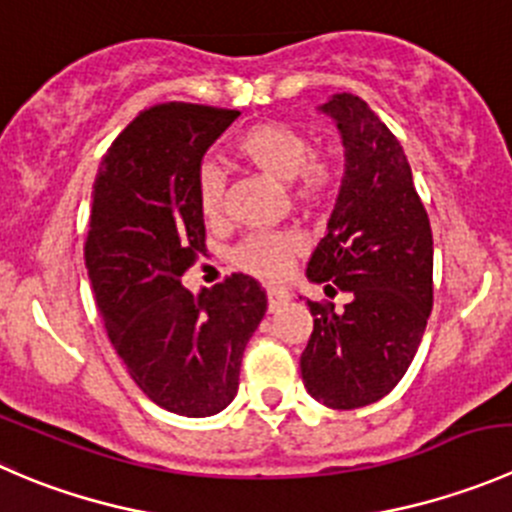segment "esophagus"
Masks as SVG:
<instances>
[{"mask_svg": "<svg viewBox=\"0 0 512 512\" xmlns=\"http://www.w3.org/2000/svg\"><path fill=\"white\" fill-rule=\"evenodd\" d=\"M287 302H290V292L282 290V287H267V307H270V312L280 310Z\"/></svg>", "mask_w": 512, "mask_h": 512, "instance_id": "esophagus-1", "label": "esophagus"}]
</instances>
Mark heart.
Returning a JSON list of instances; mask_svg holds the SVG:
<instances>
[{"instance_id":"obj_1","label":"heart","mask_w":512,"mask_h":512,"mask_svg":"<svg viewBox=\"0 0 512 512\" xmlns=\"http://www.w3.org/2000/svg\"><path fill=\"white\" fill-rule=\"evenodd\" d=\"M237 160L277 185H292V195L302 205H320L332 187V165L325 157H310L312 145L300 130L287 124H255L235 142ZM225 177L215 165H202L197 175V200L205 217L222 212ZM297 235H252L235 250L240 270L257 277H282L300 255Z\"/></svg>"}]
</instances>
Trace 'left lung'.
<instances>
[{"mask_svg":"<svg viewBox=\"0 0 512 512\" xmlns=\"http://www.w3.org/2000/svg\"><path fill=\"white\" fill-rule=\"evenodd\" d=\"M317 109L340 132L345 172L307 277L350 302L345 312L307 302L315 325L300 370L317 403L355 410L385 398L418 352L433 310V232L408 157L377 114L347 92Z\"/></svg>","mask_w":512,"mask_h":512,"instance_id":"left-lung-1","label":"left lung"}]
</instances>
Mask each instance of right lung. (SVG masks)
Listing matches in <instances>:
<instances>
[{"instance_id":"1","label":"right lung","mask_w":512,"mask_h":512,"mask_svg":"<svg viewBox=\"0 0 512 512\" xmlns=\"http://www.w3.org/2000/svg\"><path fill=\"white\" fill-rule=\"evenodd\" d=\"M237 117L155 104L112 142L92 185L84 260L109 340L142 393L187 418L217 415L235 400L242 352L267 310L250 275L197 295L180 282L205 252L202 157Z\"/></svg>"}]
</instances>
